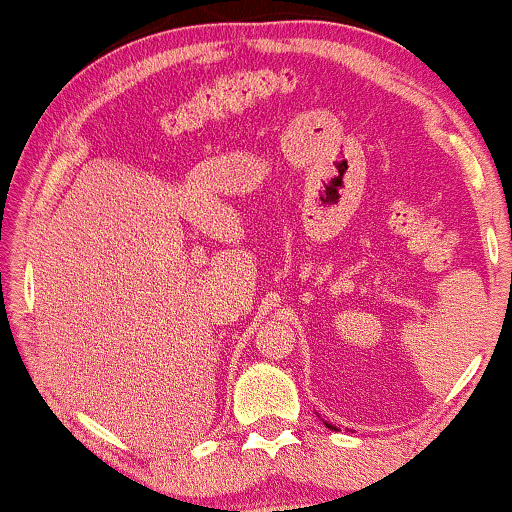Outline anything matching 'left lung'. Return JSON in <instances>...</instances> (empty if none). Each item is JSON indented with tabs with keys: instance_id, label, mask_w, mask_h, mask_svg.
<instances>
[{
	"instance_id": "8db88e82",
	"label": "left lung",
	"mask_w": 512,
	"mask_h": 512,
	"mask_svg": "<svg viewBox=\"0 0 512 512\" xmlns=\"http://www.w3.org/2000/svg\"><path fill=\"white\" fill-rule=\"evenodd\" d=\"M324 424H326V426H328V429H331V431H338V429H335V426H333V424H328V422H324Z\"/></svg>"
}]
</instances>
